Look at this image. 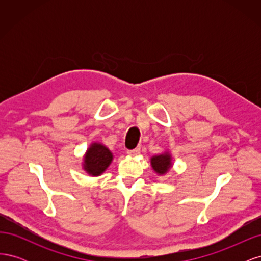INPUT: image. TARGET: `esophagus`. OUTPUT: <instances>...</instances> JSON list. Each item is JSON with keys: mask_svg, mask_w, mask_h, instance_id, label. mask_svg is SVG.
<instances>
[{"mask_svg": "<svg viewBox=\"0 0 261 261\" xmlns=\"http://www.w3.org/2000/svg\"><path fill=\"white\" fill-rule=\"evenodd\" d=\"M139 152H140V148L139 147L133 149V150H127V154L130 155V156H135V155L139 154Z\"/></svg>", "mask_w": 261, "mask_h": 261, "instance_id": "obj_1", "label": "esophagus"}]
</instances>
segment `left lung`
<instances>
[{"mask_svg": "<svg viewBox=\"0 0 261 261\" xmlns=\"http://www.w3.org/2000/svg\"><path fill=\"white\" fill-rule=\"evenodd\" d=\"M150 164H151L152 170L158 175L164 176L168 174L170 170L173 168V156L170 150L167 149L163 152L152 155L150 158Z\"/></svg>", "mask_w": 261, "mask_h": 261, "instance_id": "1", "label": "left lung"}]
</instances>
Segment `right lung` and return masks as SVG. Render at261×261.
I'll return each mask as SVG.
<instances>
[{
	"label": "right lung",
	"mask_w": 261,
	"mask_h": 261,
	"mask_svg": "<svg viewBox=\"0 0 261 261\" xmlns=\"http://www.w3.org/2000/svg\"><path fill=\"white\" fill-rule=\"evenodd\" d=\"M113 161V153L106 145L92 141L83 156L82 168L90 176L103 174Z\"/></svg>",
	"instance_id": "1"
}]
</instances>
